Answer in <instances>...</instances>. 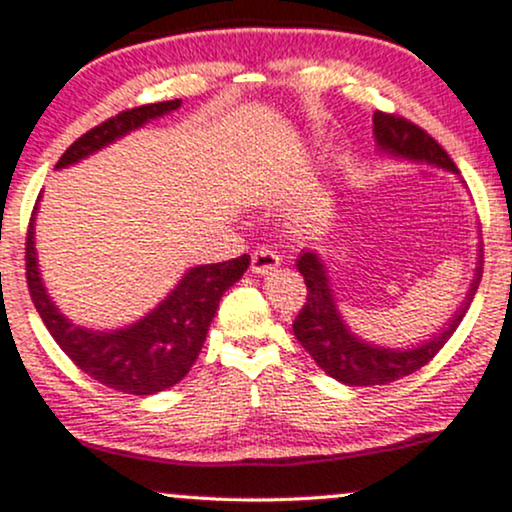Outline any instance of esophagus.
Returning a JSON list of instances; mask_svg holds the SVG:
<instances>
[{
  "instance_id": "esophagus-1",
  "label": "esophagus",
  "mask_w": 512,
  "mask_h": 512,
  "mask_svg": "<svg viewBox=\"0 0 512 512\" xmlns=\"http://www.w3.org/2000/svg\"><path fill=\"white\" fill-rule=\"evenodd\" d=\"M279 262H282V257L269 245H260L252 252V272L255 274H269L272 269L279 267Z\"/></svg>"
}]
</instances>
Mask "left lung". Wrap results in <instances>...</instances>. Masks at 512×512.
Returning <instances> with one entry per match:
<instances>
[{
	"instance_id": "8db88e82",
	"label": "left lung",
	"mask_w": 512,
	"mask_h": 512,
	"mask_svg": "<svg viewBox=\"0 0 512 512\" xmlns=\"http://www.w3.org/2000/svg\"><path fill=\"white\" fill-rule=\"evenodd\" d=\"M374 138L379 148L393 157L432 162V165L447 167L449 172H457V165L442 150V145L428 136L423 128L415 126L413 121L403 119V116L376 111ZM296 267H299L303 282H306V303H303L299 316L294 320L296 340L306 347L308 355L316 359V364L325 374H330L347 386L391 384V381L403 379V376L425 367L445 347V342L452 338L457 325L462 323L466 308H469L481 282L479 267L469 296H466L457 316L449 320L442 333H437L425 345L408 347V350H386V347L369 345V342L355 338L347 330L345 320L340 318L338 306H335L333 289L328 284V272H325L316 252H301Z\"/></svg>"
}]
</instances>
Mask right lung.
I'll use <instances>...</instances> for the list:
<instances>
[{"label":"right lung","instance_id":"1","mask_svg":"<svg viewBox=\"0 0 512 512\" xmlns=\"http://www.w3.org/2000/svg\"><path fill=\"white\" fill-rule=\"evenodd\" d=\"M179 104H182L179 99L157 101V104L136 106V109H126L111 116L84 133L82 138H77L55 167L75 165L82 157L97 153L104 145L114 143L128 131H136L150 119L179 109ZM33 216H36V209H33ZM247 265H250V255L216 262V265L192 267L153 313L128 328L97 333V330L72 325L55 308L41 282V272H38L36 247H33V218L28 223L26 235V284L31 291L33 306L41 313L48 333L84 374L109 389L133 393V396L165 391L187 376L204 347L218 301L226 294V289L243 277Z\"/></svg>","mask_w":512,"mask_h":512}]
</instances>
